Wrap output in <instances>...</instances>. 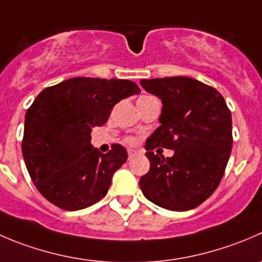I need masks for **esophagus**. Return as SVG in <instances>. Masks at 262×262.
Wrapping results in <instances>:
<instances>
[{
    "mask_svg": "<svg viewBox=\"0 0 262 262\" xmlns=\"http://www.w3.org/2000/svg\"><path fill=\"white\" fill-rule=\"evenodd\" d=\"M136 154H137L136 149H133V148H129V149H128V156H129V159H132V157H133Z\"/></svg>",
    "mask_w": 262,
    "mask_h": 262,
    "instance_id": "obj_1",
    "label": "esophagus"
}]
</instances>
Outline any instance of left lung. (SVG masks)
Listing matches in <instances>:
<instances>
[{
  "instance_id": "left-lung-1",
  "label": "left lung",
  "mask_w": 262,
  "mask_h": 262,
  "mask_svg": "<svg viewBox=\"0 0 262 262\" xmlns=\"http://www.w3.org/2000/svg\"><path fill=\"white\" fill-rule=\"evenodd\" d=\"M161 100L160 126L147 138L149 171L139 179L144 197L162 209L187 211L206 201L232 152V114L215 88L188 77L142 79ZM157 146L172 149L165 159ZM159 151V149H157Z\"/></svg>"
}]
</instances>
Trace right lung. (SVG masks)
I'll use <instances>...</instances> for the list:
<instances>
[{"label": "right lung", "mask_w": 262, "mask_h": 262, "mask_svg": "<svg viewBox=\"0 0 262 262\" xmlns=\"http://www.w3.org/2000/svg\"><path fill=\"white\" fill-rule=\"evenodd\" d=\"M141 90L130 80L78 77L43 90L25 114L21 152L33 183L46 200L68 211L103 199L126 161L120 144L102 154L91 132L111 110Z\"/></svg>", "instance_id": "obj_1"}]
</instances>
